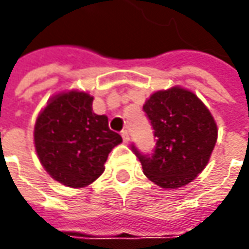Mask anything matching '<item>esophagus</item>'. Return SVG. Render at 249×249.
I'll use <instances>...</instances> for the list:
<instances>
[{"label":"esophagus","instance_id":"1","mask_svg":"<svg viewBox=\"0 0 249 249\" xmlns=\"http://www.w3.org/2000/svg\"><path fill=\"white\" fill-rule=\"evenodd\" d=\"M120 136H122V139H123V141H124V142H129L130 134H129V131H127V130H122Z\"/></svg>","mask_w":249,"mask_h":249}]
</instances>
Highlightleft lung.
<instances>
[{"label":"left lung","instance_id":"8db88e82","mask_svg":"<svg viewBox=\"0 0 249 249\" xmlns=\"http://www.w3.org/2000/svg\"><path fill=\"white\" fill-rule=\"evenodd\" d=\"M142 110L157 139L152 154L131 144L144 175L162 188L186 186L204 170L215 148L217 127L211 112L196 94L178 87L152 94Z\"/></svg>","mask_w":249,"mask_h":249}]
</instances>
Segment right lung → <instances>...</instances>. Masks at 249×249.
Returning a JSON list of instances; mask_svg holds the SVG:
<instances>
[{
  "label": "right lung",
  "mask_w": 249,
  "mask_h": 249,
  "mask_svg": "<svg viewBox=\"0 0 249 249\" xmlns=\"http://www.w3.org/2000/svg\"><path fill=\"white\" fill-rule=\"evenodd\" d=\"M120 142L108 118L92 112V97L77 91L53 98L34 127L40 162L53 178L73 188L100 177L110 149Z\"/></svg>",
  "instance_id": "add662e5"
}]
</instances>
